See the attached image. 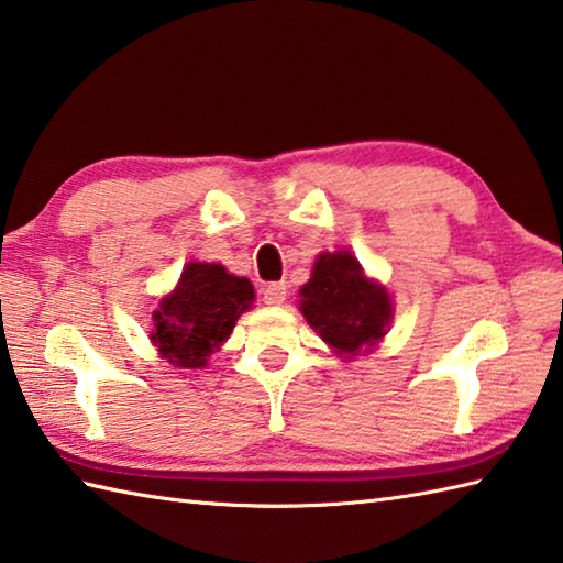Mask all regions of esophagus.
Segmentation results:
<instances>
[{"label":"esophagus","mask_w":563,"mask_h":563,"mask_svg":"<svg viewBox=\"0 0 563 563\" xmlns=\"http://www.w3.org/2000/svg\"><path fill=\"white\" fill-rule=\"evenodd\" d=\"M285 295H288V285L285 283H268L263 288V302L266 305H283Z\"/></svg>","instance_id":"esophagus-1"}]
</instances>
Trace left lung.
I'll return each instance as SVG.
<instances>
[{
    "mask_svg": "<svg viewBox=\"0 0 563 563\" xmlns=\"http://www.w3.org/2000/svg\"><path fill=\"white\" fill-rule=\"evenodd\" d=\"M300 312L339 356H358L378 344L393 319L388 290L366 278L351 251L319 253L310 283L300 288Z\"/></svg>",
    "mask_w": 563,
    "mask_h": 563,
    "instance_id": "1",
    "label": "left lung"
}]
</instances>
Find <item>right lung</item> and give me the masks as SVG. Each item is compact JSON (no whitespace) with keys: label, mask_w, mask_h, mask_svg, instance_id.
<instances>
[{"label":"right lung","mask_w":563,"mask_h":563,"mask_svg":"<svg viewBox=\"0 0 563 563\" xmlns=\"http://www.w3.org/2000/svg\"><path fill=\"white\" fill-rule=\"evenodd\" d=\"M253 297V285L219 263H187L175 290L153 312L151 341L173 366L205 368Z\"/></svg>","instance_id":"right-lung-1"}]
</instances>
